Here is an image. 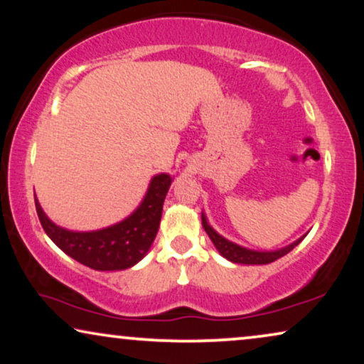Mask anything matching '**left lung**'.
<instances>
[{"label": "left lung", "mask_w": 364, "mask_h": 364, "mask_svg": "<svg viewBox=\"0 0 364 364\" xmlns=\"http://www.w3.org/2000/svg\"><path fill=\"white\" fill-rule=\"evenodd\" d=\"M202 225L205 231H207V235L210 236V240H212V243L217 247L218 252L226 259L231 261V262H236V264H269V262H274L279 257L286 256L287 252H291L294 247H296L300 241L304 240L299 238L297 241H294L292 245H289L286 247H281V250H276V251H255V250H247V247L243 246H238L235 243H231L223 236L218 235L217 231H215L212 226L208 225L207 218H205V215L202 213Z\"/></svg>", "instance_id": "obj_1"}]
</instances>
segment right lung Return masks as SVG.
Instances as JSON below:
<instances>
[{"instance_id":"obj_1","label":"right lung","mask_w":364,"mask_h":364,"mask_svg":"<svg viewBox=\"0 0 364 364\" xmlns=\"http://www.w3.org/2000/svg\"><path fill=\"white\" fill-rule=\"evenodd\" d=\"M172 177L157 173L152 177L143 202L128 218L97 231H70L47 218L36 200V210L47 236L62 251L95 271H121L134 266L146 256L159 230L162 205Z\"/></svg>"}]
</instances>
